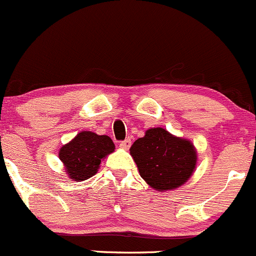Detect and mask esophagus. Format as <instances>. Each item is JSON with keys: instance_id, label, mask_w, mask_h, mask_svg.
<instances>
[{"instance_id": "obj_1", "label": "esophagus", "mask_w": 256, "mask_h": 256, "mask_svg": "<svg viewBox=\"0 0 256 256\" xmlns=\"http://www.w3.org/2000/svg\"><path fill=\"white\" fill-rule=\"evenodd\" d=\"M130 146H132L130 139H126V140H122L120 143V146L123 148V149H129V148H130Z\"/></svg>"}]
</instances>
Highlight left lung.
I'll use <instances>...</instances> for the list:
<instances>
[{
    "mask_svg": "<svg viewBox=\"0 0 256 256\" xmlns=\"http://www.w3.org/2000/svg\"><path fill=\"white\" fill-rule=\"evenodd\" d=\"M139 174L158 191L174 190L185 184L196 165V150L191 142L178 138L162 128L146 130L130 146Z\"/></svg>",
    "mask_w": 256,
    "mask_h": 256,
    "instance_id": "8db88e82",
    "label": "left lung"
}]
</instances>
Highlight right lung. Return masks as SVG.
I'll return each instance as SVG.
<instances>
[{"mask_svg":"<svg viewBox=\"0 0 256 256\" xmlns=\"http://www.w3.org/2000/svg\"><path fill=\"white\" fill-rule=\"evenodd\" d=\"M114 150L112 139L92 132H81L60 149L59 158L71 180L84 181L98 170L101 160Z\"/></svg>","mask_w":256,"mask_h":256,"instance_id":"obj_1","label":"right lung"}]
</instances>
